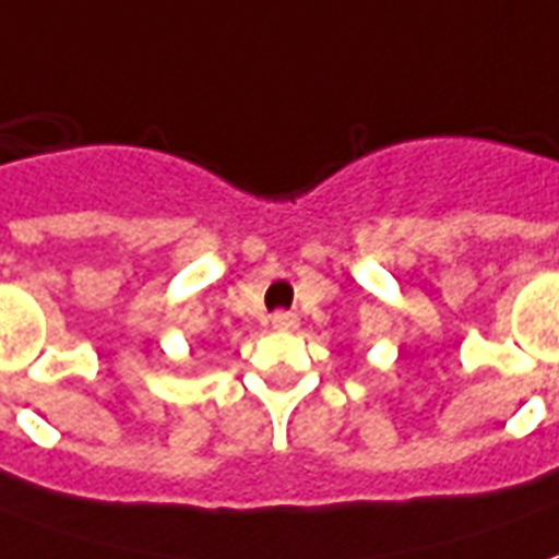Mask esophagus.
Segmentation results:
<instances>
[{
    "label": "esophagus",
    "mask_w": 559,
    "mask_h": 559,
    "mask_svg": "<svg viewBox=\"0 0 559 559\" xmlns=\"http://www.w3.org/2000/svg\"><path fill=\"white\" fill-rule=\"evenodd\" d=\"M296 325H299L296 313H287V311L272 313V329H278V332H293Z\"/></svg>",
    "instance_id": "34e87169"
}]
</instances>
